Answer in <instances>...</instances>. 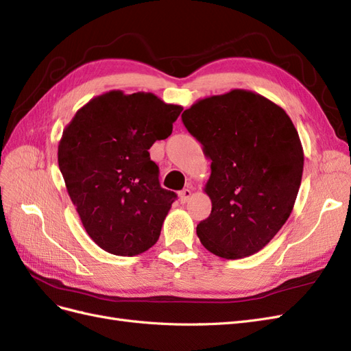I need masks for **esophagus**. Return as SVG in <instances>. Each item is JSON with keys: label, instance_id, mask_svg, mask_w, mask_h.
Returning a JSON list of instances; mask_svg holds the SVG:
<instances>
[{"label": "esophagus", "instance_id": "obj_1", "mask_svg": "<svg viewBox=\"0 0 351 351\" xmlns=\"http://www.w3.org/2000/svg\"><path fill=\"white\" fill-rule=\"evenodd\" d=\"M190 196H192V189H183L182 192H180V200H182V204H186Z\"/></svg>", "mask_w": 351, "mask_h": 351}]
</instances>
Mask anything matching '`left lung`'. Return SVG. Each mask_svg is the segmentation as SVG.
Returning <instances> with one entry per match:
<instances>
[{
	"mask_svg": "<svg viewBox=\"0 0 351 351\" xmlns=\"http://www.w3.org/2000/svg\"><path fill=\"white\" fill-rule=\"evenodd\" d=\"M210 159V215L196 232L210 253L240 259L259 252L289 219L303 174V147L287 112L259 93L232 89L182 114Z\"/></svg>",
	"mask_w": 351,
	"mask_h": 351,
	"instance_id": "obj_1",
	"label": "left lung"
}]
</instances>
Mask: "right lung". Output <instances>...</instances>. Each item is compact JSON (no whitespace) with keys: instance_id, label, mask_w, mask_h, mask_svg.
Masks as SVG:
<instances>
[{"instance_id":"add662e5","label":"right lung","mask_w":351,"mask_h":351,"mask_svg":"<svg viewBox=\"0 0 351 351\" xmlns=\"http://www.w3.org/2000/svg\"><path fill=\"white\" fill-rule=\"evenodd\" d=\"M182 111L149 92L110 90L62 132L60 171L84 230L105 252L136 256L158 241L177 195L159 184L147 149L171 134Z\"/></svg>"}]
</instances>
